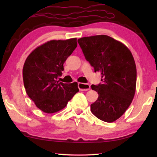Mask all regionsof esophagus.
Listing matches in <instances>:
<instances>
[{
	"label": "esophagus",
	"mask_w": 157,
	"mask_h": 157,
	"mask_svg": "<svg viewBox=\"0 0 157 157\" xmlns=\"http://www.w3.org/2000/svg\"><path fill=\"white\" fill-rule=\"evenodd\" d=\"M78 88L79 90H80V91H89V90L90 89V85L88 84H84V83H81V82H79Z\"/></svg>",
	"instance_id": "esophagus-1"
}]
</instances>
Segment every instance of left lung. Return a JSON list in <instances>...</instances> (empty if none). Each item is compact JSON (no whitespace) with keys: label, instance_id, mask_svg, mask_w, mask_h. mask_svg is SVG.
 I'll use <instances>...</instances> for the list:
<instances>
[{"label":"left lung","instance_id":"obj_1","mask_svg":"<svg viewBox=\"0 0 157 157\" xmlns=\"http://www.w3.org/2000/svg\"><path fill=\"white\" fill-rule=\"evenodd\" d=\"M78 42L102 78V84L91 85L98 94L91 105V112L100 120L112 123L125 112L134 97L136 67L133 55L125 45L107 35L82 37Z\"/></svg>","mask_w":157,"mask_h":157}]
</instances>
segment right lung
I'll use <instances>...</instances> for the list:
<instances>
[{"label":"right lung","mask_w":157,"mask_h":157,"mask_svg":"<svg viewBox=\"0 0 157 157\" xmlns=\"http://www.w3.org/2000/svg\"><path fill=\"white\" fill-rule=\"evenodd\" d=\"M77 39L51 40L37 47L26 59L23 68V84L29 98L39 109L56 113L79 91L78 82L64 84L63 63L77 47Z\"/></svg>","instance_id":"right-lung-1"}]
</instances>
